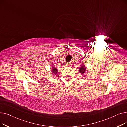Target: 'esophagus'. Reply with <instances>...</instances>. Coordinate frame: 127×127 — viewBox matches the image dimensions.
I'll list each match as a JSON object with an SVG mask.
<instances>
[{"label": "esophagus", "mask_w": 127, "mask_h": 127, "mask_svg": "<svg viewBox=\"0 0 127 127\" xmlns=\"http://www.w3.org/2000/svg\"><path fill=\"white\" fill-rule=\"evenodd\" d=\"M71 65V62H68V63H66V66H70Z\"/></svg>", "instance_id": "34e87169"}]
</instances>
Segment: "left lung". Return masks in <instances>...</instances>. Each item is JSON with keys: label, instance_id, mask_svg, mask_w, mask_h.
<instances>
[{"label": "left lung", "instance_id": "left-lung-1", "mask_svg": "<svg viewBox=\"0 0 127 127\" xmlns=\"http://www.w3.org/2000/svg\"><path fill=\"white\" fill-rule=\"evenodd\" d=\"M85 69H86V68L84 67V66L82 65L79 68V71L82 75H83V74H84V72L85 71Z\"/></svg>", "mask_w": 127, "mask_h": 127}]
</instances>
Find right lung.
Returning a JSON list of instances; mask_svg holds the SVG:
<instances>
[{
	"label": "right lung",
	"mask_w": 127,
	"mask_h": 127,
	"mask_svg": "<svg viewBox=\"0 0 127 127\" xmlns=\"http://www.w3.org/2000/svg\"><path fill=\"white\" fill-rule=\"evenodd\" d=\"M53 68V69L52 70V72H53V74H56V73H57V72L58 71H57V69L55 68V67H52Z\"/></svg>",
	"instance_id": "obj_1"
}]
</instances>
